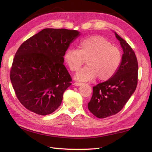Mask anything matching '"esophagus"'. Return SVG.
I'll return each mask as SVG.
<instances>
[{"label":"esophagus","mask_w":152,"mask_h":152,"mask_svg":"<svg viewBox=\"0 0 152 152\" xmlns=\"http://www.w3.org/2000/svg\"><path fill=\"white\" fill-rule=\"evenodd\" d=\"M82 84H83L82 83H78V82H75V83H73V84L75 85V86H80V85Z\"/></svg>","instance_id":"obj_1"}]
</instances>
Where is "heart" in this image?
Instances as JSON below:
<instances>
[{
    "label": "heart",
    "instance_id": "heart-1",
    "mask_svg": "<svg viewBox=\"0 0 152 152\" xmlns=\"http://www.w3.org/2000/svg\"><path fill=\"white\" fill-rule=\"evenodd\" d=\"M64 60L70 71L77 72L76 79L91 80L97 77L99 80H107L114 76L122 62L120 49L112 45L108 40L99 35H93L81 39L78 50L68 48L64 55Z\"/></svg>",
    "mask_w": 152,
    "mask_h": 152
}]
</instances>
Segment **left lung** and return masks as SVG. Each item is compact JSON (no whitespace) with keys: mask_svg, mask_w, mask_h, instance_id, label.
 Returning a JSON list of instances; mask_svg holds the SVG:
<instances>
[{"mask_svg":"<svg viewBox=\"0 0 152 152\" xmlns=\"http://www.w3.org/2000/svg\"><path fill=\"white\" fill-rule=\"evenodd\" d=\"M115 33L124 51L121 66L112 78L93 87V95L88 104L90 112L99 119L119 113L134 94L138 82V62L134 51Z\"/></svg>","mask_w":152,"mask_h":152,"instance_id":"obj_1","label":"left lung"}]
</instances>
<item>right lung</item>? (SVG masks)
Returning a JSON list of instances; mask_svg holds the SVG:
<instances>
[{
    "label": "right lung",
    "instance_id": "right-lung-1",
    "mask_svg": "<svg viewBox=\"0 0 152 152\" xmlns=\"http://www.w3.org/2000/svg\"><path fill=\"white\" fill-rule=\"evenodd\" d=\"M77 30L46 28L21 44L15 55L10 79L17 99L26 108L41 115L61 106L72 77L64 55Z\"/></svg>",
    "mask_w": 152,
    "mask_h": 152
}]
</instances>
